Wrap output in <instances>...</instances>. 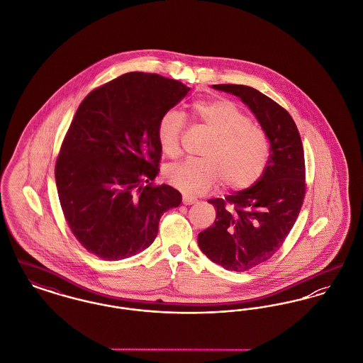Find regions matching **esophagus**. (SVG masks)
Instances as JSON below:
<instances>
[{
	"label": "esophagus",
	"instance_id": "34e87169",
	"mask_svg": "<svg viewBox=\"0 0 363 363\" xmlns=\"http://www.w3.org/2000/svg\"><path fill=\"white\" fill-rule=\"evenodd\" d=\"M195 202H196V198H194V196H191V195H187V194L183 195V203H184V205H192V203H195Z\"/></svg>",
	"mask_w": 363,
	"mask_h": 363
}]
</instances>
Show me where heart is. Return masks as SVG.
Returning a JSON list of instances; mask_svg holds the SVG:
<instances>
[{
	"label": "heart",
	"mask_w": 363,
	"mask_h": 363,
	"mask_svg": "<svg viewBox=\"0 0 363 363\" xmlns=\"http://www.w3.org/2000/svg\"><path fill=\"white\" fill-rule=\"evenodd\" d=\"M191 115L211 136L202 149V158H191L165 168L173 187L190 194H203L221 179L232 190L251 187L265 171L269 140L262 128L252 124L235 102L214 98L196 101ZM184 116L169 109L157 124V142L161 152L176 158L182 153Z\"/></svg>",
	"instance_id": "heart-1"
}]
</instances>
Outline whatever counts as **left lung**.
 Masks as SVG:
<instances>
[{"label":"left lung","mask_w":363,"mask_h":363,"mask_svg":"<svg viewBox=\"0 0 363 363\" xmlns=\"http://www.w3.org/2000/svg\"><path fill=\"white\" fill-rule=\"evenodd\" d=\"M239 96L254 112L270 142L267 168L247 190L208 202L216 220L198 235V245L227 270L258 267L283 246L306 195L305 153L294 118L261 91L243 84H214Z\"/></svg>","instance_id":"8db88e82"}]
</instances>
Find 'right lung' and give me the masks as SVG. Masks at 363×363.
Returning <instances> with one entry per match:
<instances>
[{
	"mask_svg": "<svg viewBox=\"0 0 363 363\" xmlns=\"http://www.w3.org/2000/svg\"><path fill=\"white\" fill-rule=\"evenodd\" d=\"M189 91L174 79L128 72L79 105L55 174L68 227L98 258L124 259L149 247L161 216L180 205L179 191L153 183L161 160L155 130Z\"/></svg>",
	"mask_w": 363,
	"mask_h": 363,
	"instance_id": "1",
	"label": "right lung"
}]
</instances>
